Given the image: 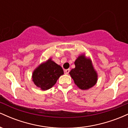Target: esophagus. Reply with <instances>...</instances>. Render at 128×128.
Wrapping results in <instances>:
<instances>
[{
  "instance_id": "obj_1",
  "label": "esophagus",
  "mask_w": 128,
  "mask_h": 128,
  "mask_svg": "<svg viewBox=\"0 0 128 128\" xmlns=\"http://www.w3.org/2000/svg\"><path fill=\"white\" fill-rule=\"evenodd\" d=\"M65 73L66 74H68V73L70 72V69H66V70H65Z\"/></svg>"
}]
</instances>
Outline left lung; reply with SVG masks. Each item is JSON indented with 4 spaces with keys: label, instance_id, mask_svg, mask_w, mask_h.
<instances>
[{
    "label": "left lung",
    "instance_id": "1",
    "mask_svg": "<svg viewBox=\"0 0 128 128\" xmlns=\"http://www.w3.org/2000/svg\"><path fill=\"white\" fill-rule=\"evenodd\" d=\"M74 65L75 68L72 69L69 74L79 88L86 90L96 85L98 76L92 60L82 54L75 60Z\"/></svg>",
    "mask_w": 128,
    "mask_h": 128
}]
</instances>
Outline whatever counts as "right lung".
Segmentation results:
<instances>
[{"label": "right lung", "instance_id": "obj_1", "mask_svg": "<svg viewBox=\"0 0 128 128\" xmlns=\"http://www.w3.org/2000/svg\"><path fill=\"white\" fill-rule=\"evenodd\" d=\"M63 74L62 67L49 58L34 70L32 79L37 87L45 91L52 88Z\"/></svg>", "mask_w": 128, "mask_h": 128}]
</instances>
